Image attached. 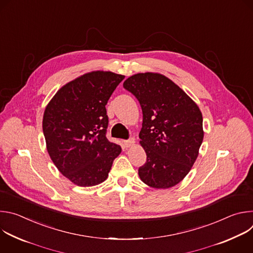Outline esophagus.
Returning a JSON list of instances; mask_svg holds the SVG:
<instances>
[{
	"instance_id": "1",
	"label": "esophagus",
	"mask_w": 253,
	"mask_h": 253,
	"mask_svg": "<svg viewBox=\"0 0 253 253\" xmlns=\"http://www.w3.org/2000/svg\"><path fill=\"white\" fill-rule=\"evenodd\" d=\"M134 143H135L134 138H130L129 140H125V141H124V145H125L127 148H129V147H131V146L134 145Z\"/></svg>"
}]
</instances>
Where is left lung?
<instances>
[{
  "label": "left lung",
  "mask_w": 253,
  "mask_h": 253,
  "mask_svg": "<svg viewBox=\"0 0 253 253\" xmlns=\"http://www.w3.org/2000/svg\"><path fill=\"white\" fill-rule=\"evenodd\" d=\"M123 87L139 101L143 123L139 133L147 161L138 170L152 188L175 186L191 170L203 141V119L197 104L169 78L138 73Z\"/></svg>",
  "instance_id": "obj_1"
}]
</instances>
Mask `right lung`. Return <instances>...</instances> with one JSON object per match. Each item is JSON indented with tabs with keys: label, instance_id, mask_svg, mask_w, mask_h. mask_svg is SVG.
<instances>
[{
	"label": "right lung",
	"instance_id": "obj_1",
	"mask_svg": "<svg viewBox=\"0 0 253 253\" xmlns=\"http://www.w3.org/2000/svg\"><path fill=\"white\" fill-rule=\"evenodd\" d=\"M125 78L93 71L64 85L48 103L43 132L48 153L71 182L94 186L107 179L121 147L106 138V104Z\"/></svg>",
	"mask_w": 253,
	"mask_h": 253
}]
</instances>
